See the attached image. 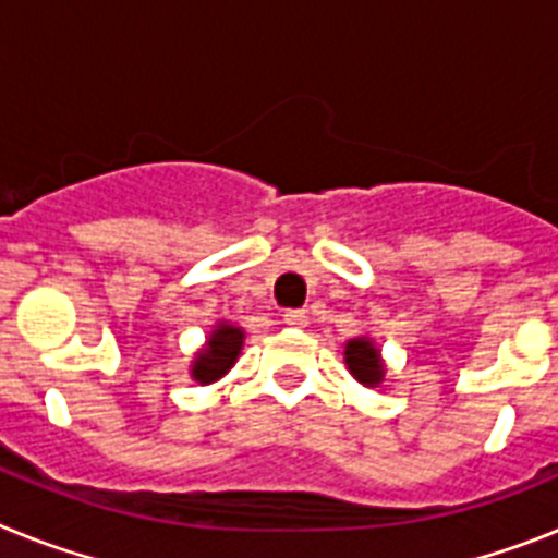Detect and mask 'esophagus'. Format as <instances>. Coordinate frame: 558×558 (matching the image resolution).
<instances>
[{"label":"esophagus","instance_id":"34e87169","mask_svg":"<svg viewBox=\"0 0 558 558\" xmlns=\"http://www.w3.org/2000/svg\"><path fill=\"white\" fill-rule=\"evenodd\" d=\"M282 322L293 329H304L307 327V313L304 310H284Z\"/></svg>","mask_w":558,"mask_h":558}]
</instances>
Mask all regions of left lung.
Listing matches in <instances>:
<instances>
[{
	"label": "left lung",
	"mask_w": 558,
	"mask_h": 558,
	"mask_svg": "<svg viewBox=\"0 0 558 558\" xmlns=\"http://www.w3.org/2000/svg\"><path fill=\"white\" fill-rule=\"evenodd\" d=\"M343 360H347L349 372L357 383H363L366 388H377L386 377V366H383V357H379V349L374 347L368 338H352L343 349Z\"/></svg>",
	"instance_id": "obj_1"
}]
</instances>
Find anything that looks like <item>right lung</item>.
Here are the masks:
<instances>
[{
    "label": "right lung",
    "instance_id": "obj_1",
    "mask_svg": "<svg viewBox=\"0 0 558 558\" xmlns=\"http://www.w3.org/2000/svg\"><path fill=\"white\" fill-rule=\"evenodd\" d=\"M245 332L240 327L229 322H220L218 327L211 329L209 340L204 343L195 360H192V379H198L201 386H209L215 379L223 377L231 366L240 357V349H243Z\"/></svg>",
    "mask_w": 558,
    "mask_h": 558
}]
</instances>
